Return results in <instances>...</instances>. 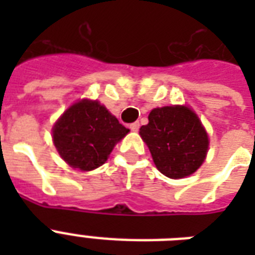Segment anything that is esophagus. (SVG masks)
Masks as SVG:
<instances>
[{
    "label": "esophagus",
    "mask_w": 255,
    "mask_h": 255,
    "mask_svg": "<svg viewBox=\"0 0 255 255\" xmlns=\"http://www.w3.org/2000/svg\"><path fill=\"white\" fill-rule=\"evenodd\" d=\"M139 127H140V124L137 123V122H135V123L129 124V128H131V131H133V132L137 131V129H139Z\"/></svg>",
    "instance_id": "obj_1"
}]
</instances>
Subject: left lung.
I'll return each instance as SVG.
<instances>
[{
    "label": "left lung",
    "mask_w": 255,
    "mask_h": 255,
    "mask_svg": "<svg viewBox=\"0 0 255 255\" xmlns=\"http://www.w3.org/2000/svg\"><path fill=\"white\" fill-rule=\"evenodd\" d=\"M140 136L156 168L169 178H182L201 167L209 139L198 116L186 106L153 108Z\"/></svg>",
    "instance_id": "obj_1"
}]
</instances>
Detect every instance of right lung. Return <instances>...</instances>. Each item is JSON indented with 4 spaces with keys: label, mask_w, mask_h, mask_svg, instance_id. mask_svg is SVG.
<instances>
[{
    "label": "right lung",
    "mask_w": 255,
    "mask_h": 255,
    "mask_svg": "<svg viewBox=\"0 0 255 255\" xmlns=\"http://www.w3.org/2000/svg\"><path fill=\"white\" fill-rule=\"evenodd\" d=\"M126 128L98 100H79L53 127L54 145L70 167L92 170L103 165Z\"/></svg>",
    "instance_id": "obj_1"
}]
</instances>
